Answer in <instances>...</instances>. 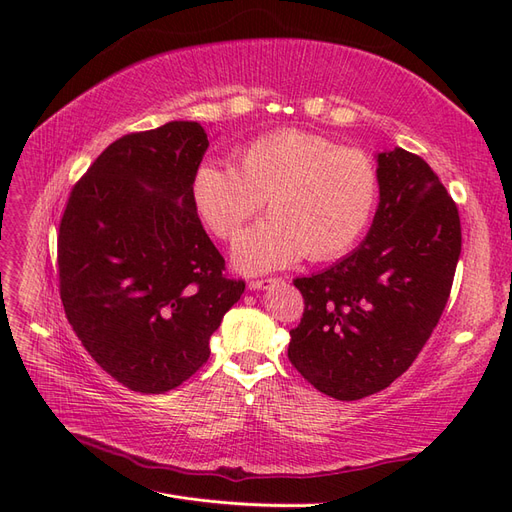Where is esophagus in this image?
<instances>
[{
    "instance_id": "esophagus-1",
    "label": "esophagus",
    "mask_w": 512,
    "mask_h": 512,
    "mask_svg": "<svg viewBox=\"0 0 512 512\" xmlns=\"http://www.w3.org/2000/svg\"><path fill=\"white\" fill-rule=\"evenodd\" d=\"M277 282V277H265V280H252L250 284H247V288L250 290H265L269 286H273Z\"/></svg>"
}]
</instances>
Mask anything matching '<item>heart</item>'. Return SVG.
Masks as SVG:
<instances>
[{"label":"heart","mask_w":512,"mask_h":512,"mask_svg":"<svg viewBox=\"0 0 512 512\" xmlns=\"http://www.w3.org/2000/svg\"><path fill=\"white\" fill-rule=\"evenodd\" d=\"M378 190L369 153L292 128L245 143L237 170L200 164L190 183L200 224L220 241L235 239L267 200L271 218L245 230L232 250L245 273L344 256L367 230Z\"/></svg>","instance_id":"obj_1"}]
</instances>
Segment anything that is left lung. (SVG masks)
<instances>
[{"label": "left lung", "instance_id": "obj_1", "mask_svg": "<svg viewBox=\"0 0 512 512\" xmlns=\"http://www.w3.org/2000/svg\"><path fill=\"white\" fill-rule=\"evenodd\" d=\"M380 203L352 254L297 277L305 309L288 359L333 399L386 389L414 363L444 312L461 254L459 211L431 166L378 153Z\"/></svg>", "mask_w": 512, "mask_h": 512}]
</instances>
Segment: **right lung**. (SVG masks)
I'll list each match as a JSON object with an SVG mask.
<instances>
[{
    "label": "right lung",
    "instance_id": "add662e5",
    "mask_svg": "<svg viewBox=\"0 0 512 512\" xmlns=\"http://www.w3.org/2000/svg\"><path fill=\"white\" fill-rule=\"evenodd\" d=\"M209 138L170 121L108 145L70 192L57 237L66 318L106 374L166 393L209 359L245 290L200 224L190 183Z\"/></svg>",
    "mask_w": 512,
    "mask_h": 512
}]
</instances>
